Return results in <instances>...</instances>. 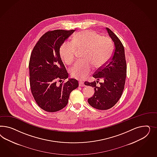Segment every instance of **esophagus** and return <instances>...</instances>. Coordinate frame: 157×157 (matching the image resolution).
I'll return each mask as SVG.
<instances>
[{
	"label": "esophagus",
	"mask_w": 157,
	"mask_h": 157,
	"mask_svg": "<svg viewBox=\"0 0 157 157\" xmlns=\"http://www.w3.org/2000/svg\"><path fill=\"white\" fill-rule=\"evenodd\" d=\"M79 86H80V87H83V86H85V85H84L83 82H82V81H79Z\"/></svg>",
	"instance_id": "esophagus-1"
}]
</instances>
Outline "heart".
<instances>
[{
  "mask_svg": "<svg viewBox=\"0 0 157 157\" xmlns=\"http://www.w3.org/2000/svg\"><path fill=\"white\" fill-rule=\"evenodd\" d=\"M85 48L83 58L70 68L72 77L83 79L89 75L93 66L98 68L107 62L113 51V45L108 37L100 36L91 30H84L76 34L72 43L64 42L60 48V55L67 64H70L76 58V49Z\"/></svg>",
  "mask_w": 157,
  "mask_h": 157,
  "instance_id": "heart-1",
  "label": "heart"
}]
</instances>
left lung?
I'll return each instance as SVG.
<instances>
[{
    "label": "left lung",
    "instance_id": "left-lung-1",
    "mask_svg": "<svg viewBox=\"0 0 157 157\" xmlns=\"http://www.w3.org/2000/svg\"><path fill=\"white\" fill-rule=\"evenodd\" d=\"M106 30L114 43L113 55L109 60L93 74V76L97 81L85 82V85L94 87L95 91L94 95L88 99L89 104L99 110L109 109L118 102L124 89L127 75V64L123 45L111 30L107 28ZM100 80L103 82H99Z\"/></svg>",
    "mask_w": 157,
    "mask_h": 157
}]
</instances>
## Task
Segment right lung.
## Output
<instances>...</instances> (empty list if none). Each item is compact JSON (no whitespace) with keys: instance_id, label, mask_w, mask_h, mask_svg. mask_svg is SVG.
<instances>
[{"instance_id":"add662e5","label":"right lung","mask_w":157,"mask_h":157,"mask_svg":"<svg viewBox=\"0 0 157 157\" xmlns=\"http://www.w3.org/2000/svg\"><path fill=\"white\" fill-rule=\"evenodd\" d=\"M74 32L48 31L40 38L31 53L29 64L31 91L36 103L46 112H55L64 108L71 92L79 86L75 79L63 82L68 74L59 52L62 44Z\"/></svg>"}]
</instances>
